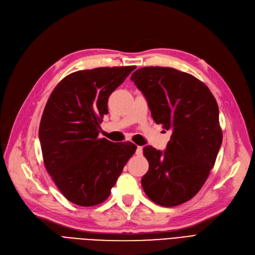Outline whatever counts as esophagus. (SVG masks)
I'll list each match as a JSON object with an SVG mask.
<instances>
[{"label":"esophagus","mask_w":255,"mask_h":255,"mask_svg":"<svg viewBox=\"0 0 255 255\" xmlns=\"http://www.w3.org/2000/svg\"><path fill=\"white\" fill-rule=\"evenodd\" d=\"M136 155H138V156H140V155H142V146H137V149H136Z\"/></svg>","instance_id":"34e87169"}]
</instances>
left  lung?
<instances>
[{"label": "left lung", "mask_w": 255, "mask_h": 255, "mask_svg": "<svg viewBox=\"0 0 255 255\" xmlns=\"http://www.w3.org/2000/svg\"><path fill=\"white\" fill-rule=\"evenodd\" d=\"M130 79L148 101L155 122L172 131L165 151L143 148L149 170L142 189L163 207L188 202L207 181L222 143L216 99L199 79L169 67H143Z\"/></svg>", "instance_id": "obj_1"}]
</instances>
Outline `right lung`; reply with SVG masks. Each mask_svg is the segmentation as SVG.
I'll use <instances>...</instances> for the list:
<instances>
[{
  "instance_id": "right-lung-1",
  "label": "right lung",
  "mask_w": 255,
  "mask_h": 255,
  "mask_svg": "<svg viewBox=\"0 0 255 255\" xmlns=\"http://www.w3.org/2000/svg\"><path fill=\"white\" fill-rule=\"evenodd\" d=\"M135 66L100 67L67 75L53 89L39 126L46 170L69 202L92 207L111 194L137 146L99 138L111 94Z\"/></svg>"
}]
</instances>
